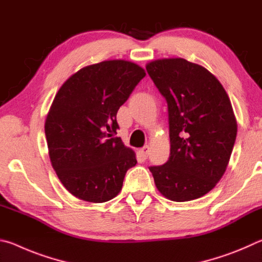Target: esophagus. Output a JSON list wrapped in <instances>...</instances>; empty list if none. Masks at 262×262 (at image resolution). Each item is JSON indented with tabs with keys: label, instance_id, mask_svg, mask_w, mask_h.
Segmentation results:
<instances>
[{
	"label": "esophagus",
	"instance_id": "obj_1",
	"mask_svg": "<svg viewBox=\"0 0 262 262\" xmlns=\"http://www.w3.org/2000/svg\"><path fill=\"white\" fill-rule=\"evenodd\" d=\"M140 152H141V155H142V157H143V158H147V157H148V155H149V152H150V148H149V145H144L143 148H141Z\"/></svg>",
	"mask_w": 262,
	"mask_h": 262
}]
</instances>
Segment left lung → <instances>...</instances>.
I'll return each mask as SVG.
<instances>
[{
	"label": "left lung",
	"mask_w": 262,
	"mask_h": 262,
	"mask_svg": "<svg viewBox=\"0 0 262 262\" xmlns=\"http://www.w3.org/2000/svg\"><path fill=\"white\" fill-rule=\"evenodd\" d=\"M145 68L167 103L171 144L168 161L149 170L168 200H195L210 192L227 170L237 136L231 101L200 64L172 57Z\"/></svg>",
	"instance_id": "left-lung-1"
}]
</instances>
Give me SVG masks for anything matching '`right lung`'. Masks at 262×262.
I'll return each mask as SVG.
<instances>
[{"label": "right lung", "mask_w": 262, "mask_h": 262, "mask_svg": "<svg viewBox=\"0 0 262 262\" xmlns=\"http://www.w3.org/2000/svg\"><path fill=\"white\" fill-rule=\"evenodd\" d=\"M144 76V69L130 61H103L79 69L57 91L45 134L52 166L74 196L108 201L136 165L135 152L114 134L118 110Z\"/></svg>", "instance_id": "add662e5"}]
</instances>
